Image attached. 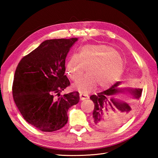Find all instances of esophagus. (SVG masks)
Returning <instances> with one entry per match:
<instances>
[{"label": "esophagus", "mask_w": 158, "mask_h": 158, "mask_svg": "<svg viewBox=\"0 0 158 158\" xmlns=\"http://www.w3.org/2000/svg\"><path fill=\"white\" fill-rule=\"evenodd\" d=\"M79 96H80V98L81 100H85V99H88L89 98V96L87 94L85 93H83L81 92H79Z\"/></svg>", "instance_id": "obj_1"}]
</instances>
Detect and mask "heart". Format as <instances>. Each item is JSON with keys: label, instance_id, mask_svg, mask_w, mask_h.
Instances as JSON below:
<instances>
[{"label": "heart", "instance_id": "obj_1", "mask_svg": "<svg viewBox=\"0 0 158 158\" xmlns=\"http://www.w3.org/2000/svg\"><path fill=\"white\" fill-rule=\"evenodd\" d=\"M88 74L81 77L75 86L80 91L88 92L97 85L106 88L118 79L123 71L121 57L110 46L86 45L79 49L78 56L73 55L66 66L68 75L77 80L85 71Z\"/></svg>", "mask_w": 158, "mask_h": 158}]
</instances>
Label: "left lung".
<instances>
[{
    "instance_id": "8db88e82",
    "label": "left lung",
    "mask_w": 158,
    "mask_h": 158,
    "mask_svg": "<svg viewBox=\"0 0 158 158\" xmlns=\"http://www.w3.org/2000/svg\"><path fill=\"white\" fill-rule=\"evenodd\" d=\"M121 82L117 81L108 89L90 96L94 104L92 123L95 127L102 129H110L122 125L128 119L132 113L131 103L117 101L113 98L117 93L122 92L118 86ZM128 91L136 98H139L142 89H130Z\"/></svg>"
}]
</instances>
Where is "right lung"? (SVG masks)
<instances>
[{"mask_svg": "<svg viewBox=\"0 0 158 158\" xmlns=\"http://www.w3.org/2000/svg\"><path fill=\"white\" fill-rule=\"evenodd\" d=\"M77 40H47L16 68L12 86L15 105L26 122L43 132L64 126L69 109L79 101L78 92L60 94L70 84L64 75L65 60Z\"/></svg>", "mask_w": 158, "mask_h": 158, "instance_id": "right-lung-1", "label": "right lung"}]
</instances>
